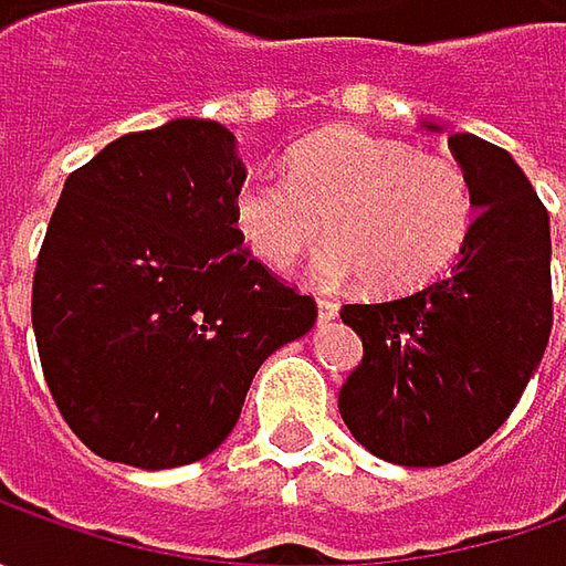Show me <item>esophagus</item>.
<instances>
[{
  "mask_svg": "<svg viewBox=\"0 0 566 566\" xmlns=\"http://www.w3.org/2000/svg\"><path fill=\"white\" fill-rule=\"evenodd\" d=\"M339 312V305L334 298H317V321L321 324H327V321H334Z\"/></svg>",
  "mask_w": 566,
  "mask_h": 566,
  "instance_id": "obj_1",
  "label": "esophagus"
}]
</instances>
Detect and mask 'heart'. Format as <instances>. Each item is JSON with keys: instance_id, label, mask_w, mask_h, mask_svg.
Instances as JSON below:
<instances>
[{"instance_id": "heart-1", "label": "heart", "mask_w": 566, "mask_h": 566, "mask_svg": "<svg viewBox=\"0 0 566 566\" xmlns=\"http://www.w3.org/2000/svg\"><path fill=\"white\" fill-rule=\"evenodd\" d=\"M475 217L467 172L447 157L361 128H331L295 144L286 176L254 169L232 191V223L261 261L286 268L321 229H334L312 276L368 280L378 293L428 283L460 254Z\"/></svg>"}]
</instances>
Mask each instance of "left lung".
I'll use <instances>...</instances> for the list:
<instances>
[{"mask_svg": "<svg viewBox=\"0 0 566 566\" xmlns=\"http://www.w3.org/2000/svg\"><path fill=\"white\" fill-rule=\"evenodd\" d=\"M447 144L479 210L453 268L416 293L339 308L365 349L339 416L397 467H444L489 441L552 337L548 210L504 147L467 132Z\"/></svg>", "mask_w": 566, "mask_h": 566, "instance_id": "obj_1", "label": "left lung"}]
</instances>
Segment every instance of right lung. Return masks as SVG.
Here are the masks:
<instances>
[{
	"mask_svg": "<svg viewBox=\"0 0 566 566\" xmlns=\"http://www.w3.org/2000/svg\"><path fill=\"white\" fill-rule=\"evenodd\" d=\"M242 179L232 132L207 119L122 135L65 179L33 271V337L62 419L103 460H205L261 361L315 324V298L242 249Z\"/></svg>",
	"mask_w": 566,
	"mask_h": 566,
	"instance_id": "1",
	"label": "right lung"
}]
</instances>
